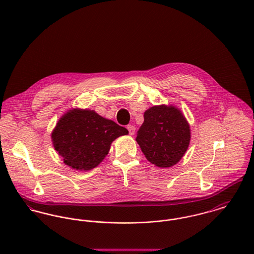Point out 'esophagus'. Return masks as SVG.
<instances>
[{
  "label": "esophagus",
  "instance_id": "1",
  "mask_svg": "<svg viewBox=\"0 0 254 254\" xmlns=\"http://www.w3.org/2000/svg\"><path fill=\"white\" fill-rule=\"evenodd\" d=\"M127 129H128V131H129V134H130L131 136L135 134V130H136L135 126H133V125H128V126H127Z\"/></svg>",
  "mask_w": 254,
  "mask_h": 254
}]
</instances>
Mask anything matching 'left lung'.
<instances>
[{
  "label": "left lung",
  "mask_w": 254,
  "mask_h": 254,
  "mask_svg": "<svg viewBox=\"0 0 254 254\" xmlns=\"http://www.w3.org/2000/svg\"><path fill=\"white\" fill-rule=\"evenodd\" d=\"M136 141L150 163L169 168L181 160L189 147L190 124L179 108L153 106L144 113Z\"/></svg>",
  "instance_id": "8db88e82"
}]
</instances>
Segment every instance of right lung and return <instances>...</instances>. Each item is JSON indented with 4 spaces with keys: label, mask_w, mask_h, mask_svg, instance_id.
I'll use <instances>...</instances> for the list:
<instances>
[{
    "label": "right lung",
    "mask_w": 254,
    "mask_h": 254,
    "mask_svg": "<svg viewBox=\"0 0 254 254\" xmlns=\"http://www.w3.org/2000/svg\"><path fill=\"white\" fill-rule=\"evenodd\" d=\"M128 130L92 109H72L58 121L52 132L55 149L75 170L97 167L108 155L111 143Z\"/></svg>",
    "instance_id": "add662e5"
}]
</instances>
